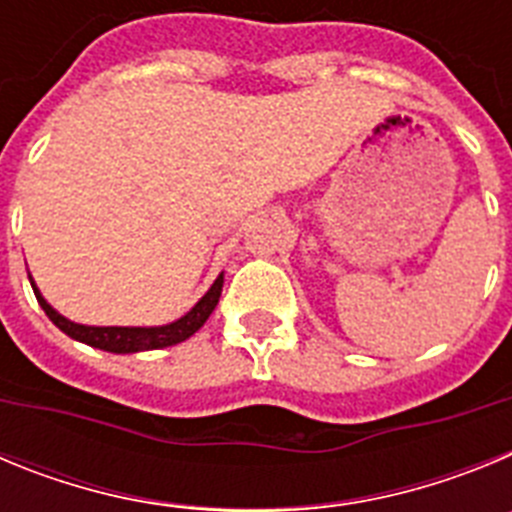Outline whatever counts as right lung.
Segmentation results:
<instances>
[{
  "label": "right lung",
  "instance_id": "right-lung-1",
  "mask_svg": "<svg viewBox=\"0 0 512 512\" xmlns=\"http://www.w3.org/2000/svg\"><path fill=\"white\" fill-rule=\"evenodd\" d=\"M30 284H33V279H30ZM33 292L35 297H38L40 307L45 310V315H48L66 336L87 343V346L102 348V351H112V354H135V351H156V348L176 346V343H182L187 341L189 336H194V333L205 325V320L210 318L217 300H220V292H223V274L215 279V284L207 289V295L202 297L184 318H179L176 323L169 325H158V328H94V325L71 323V320L58 315V312L40 297L35 284Z\"/></svg>",
  "mask_w": 512,
  "mask_h": 512
}]
</instances>
